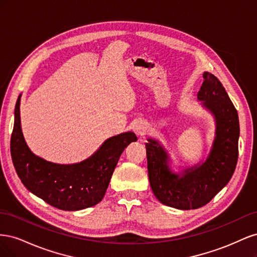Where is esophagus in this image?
<instances>
[{
  "label": "esophagus",
  "mask_w": 257,
  "mask_h": 257,
  "mask_svg": "<svg viewBox=\"0 0 257 257\" xmlns=\"http://www.w3.org/2000/svg\"><path fill=\"white\" fill-rule=\"evenodd\" d=\"M135 132L138 136H143L147 132V125L144 122H138L135 125Z\"/></svg>",
  "instance_id": "1"
}]
</instances>
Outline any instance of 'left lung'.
I'll return each mask as SVG.
<instances>
[{
    "label": "left lung",
    "instance_id": "left-lung-1",
    "mask_svg": "<svg viewBox=\"0 0 257 257\" xmlns=\"http://www.w3.org/2000/svg\"><path fill=\"white\" fill-rule=\"evenodd\" d=\"M203 76L197 100L213 115L215 123L206 160L176 173L164 146L153 138L146 143L148 175L154 196L163 205L180 210L207 205L229 182L238 161L240 128L236 108L214 75L205 72Z\"/></svg>",
    "mask_w": 257,
    "mask_h": 257
}]
</instances>
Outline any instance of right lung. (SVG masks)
I'll return each mask as SVG.
<instances>
[{"instance_id":"add662e5","label":"right lung","mask_w":257,"mask_h":257,"mask_svg":"<svg viewBox=\"0 0 257 257\" xmlns=\"http://www.w3.org/2000/svg\"><path fill=\"white\" fill-rule=\"evenodd\" d=\"M20 98L15 107L11 154L23 185L46 203L66 211L95 206L103 199L124 149L137 136L125 132L106 139L91 157L75 164H57L34 154L23 137Z\"/></svg>"}]
</instances>
